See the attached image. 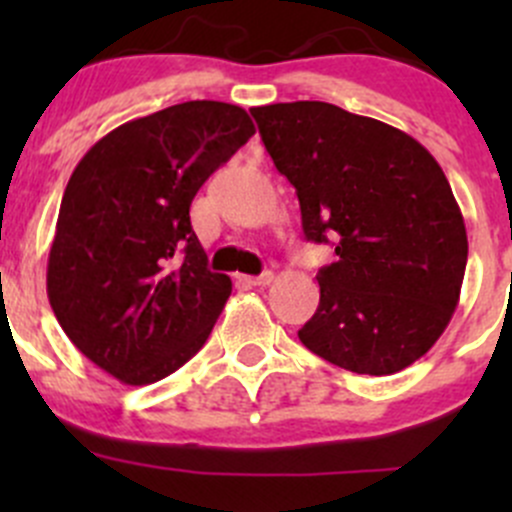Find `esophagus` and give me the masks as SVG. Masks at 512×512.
I'll return each mask as SVG.
<instances>
[{
    "instance_id": "obj_1",
    "label": "esophagus",
    "mask_w": 512,
    "mask_h": 512,
    "mask_svg": "<svg viewBox=\"0 0 512 512\" xmlns=\"http://www.w3.org/2000/svg\"><path fill=\"white\" fill-rule=\"evenodd\" d=\"M272 280H275V275H272V272H262V275H257V277H252V275L242 277V282H247V285H252V287H265V285H270Z\"/></svg>"
}]
</instances>
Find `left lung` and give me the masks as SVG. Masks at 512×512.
I'll return each mask as SVG.
<instances>
[{"label":"left lung","mask_w":512,"mask_h":512,"mask_svg":"<svg viewBox=\"0 0 512 512\" xmlns=\"http://www.w3.org/2000/svg\"><path fill=\"white\" fill-rule=\"evenodd\" d=\"M294 185L304 237L332 240L319 307L299 342L354 374L406 369L436 344L461 297L468 237L436 158L409 133L334 103L252 108Z\"/></svg>","instance_id":"left-lung-1"}]
</instances>
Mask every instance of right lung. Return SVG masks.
<instances>
[{"label": "right lung", "instance_id": "add662e5", "mask_svg": "<svg viewBox=\"0 0 512 512\" xmlns=\"http://www.w3.org/2000/svg\"><path fill=\"white\" fill-rule=\"evenodd\" d=\"M252 133L245 108L178 103L113 128L71 173L46 294L74 347L123 384L165 379L213 332L232 282L208 270L190 203Z\"/></svg>", "mask_w": 512, "mask_h": 512}]
</instances>
